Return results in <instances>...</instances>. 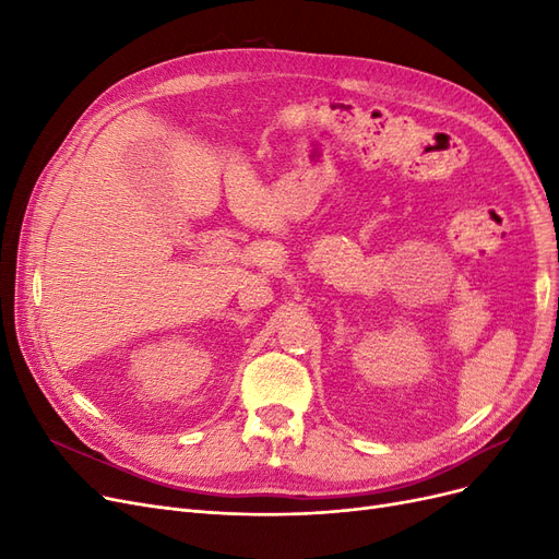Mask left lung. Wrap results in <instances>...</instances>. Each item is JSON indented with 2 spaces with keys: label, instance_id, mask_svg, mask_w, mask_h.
Returning <instances> with one entry per match:
<instances>
[{
  "label": "left lung",
  "instance_id": "8db88e82",
  "mask_svg": "<svg viewBox=\"0 0 559 559\" xmlns=\"http://www.w3.org/2000/svg\"><path fill=\"white\" fill-rule=\"evenodd\" d=\"M557 308H559V298H557Z\"/></svg>",
  "mask_w": 559,
  "mask_h": 559
}]
</instances>
